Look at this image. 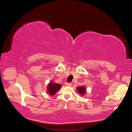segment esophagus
<instances>
[{"instance_id":"obj_1","label":"esophagus","mask_w":132,"mask_h":132,"mask_svg":"<svg viewBox=\"0 0 132 132\" xmlns=\"http://www.w3.org/2000/svg\"><path fill=\"white\" fill-rule=\"evenodd\" d=\"M66 85H67V86L70 87V86H71V85H72V84H71V83H67V84H66Z\"/></svg>"}]
</instances>
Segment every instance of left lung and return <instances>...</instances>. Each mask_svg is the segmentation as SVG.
I'll list each match as a JSON object with an SVG mask.
<instances>
[{
    "instance_id": "1",
    "label": "left lung",
    "mask_w": 132,
    "mask_h": 132,
    "mask_svg": "<svg viewBox=\"0 0 132 132\" xmlns=\"http://www.w3.org/2000/svg\"><path fill=\"white\" fill-rule=\"evenodd\" d=\"M76 89H77V90L78 91V93L79 94H80L81 95H84L85 94L86 91V88L84 86H78Z\"/></svg>"
}]
</instances>
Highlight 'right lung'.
<instances>
[{"instance_id":"obj_1","label":"right lung","mask_w":132,"mask_h":132,"mask_svg":"<svg viewBox=\"0 0 132 132\" xmlns=\"http://www.w3.org/2000/svg\"><path fill=\"white\" fill-rule=\"evenodd\" d=\"M62 85L59 84H56L53 81H50L47 86V91L51 96H53L60 90Z\"/></svg>"}]
</instances>
